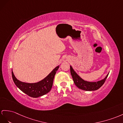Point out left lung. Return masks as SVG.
Returning <instances> with one entry per match:
<instances>
[{
	"instance_id": "1",
	"label": "left lung",
	"mask_w": 123,
	"mask_h": 123,
	"mask_svg": "<svg viewBox=\"0 0 123 123\" xmlns=\"http://www.w3.org/2000/svg\"><path fill=\"white\" fill-rule=\"evenodd\" d=\"M70 67V73L74 84L78 88L85 91H94L99 89L104 84L109 74V73L107 74L103 79L95 82H90L82 79L74 70L71 66Z\"/></svg>"
}]
</instances>
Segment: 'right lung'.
I'll return each mask as SVG.
<instances>
[{
    "mask_svg": "<svg viewBox=\"0 0 123 123\" xmlns=\"http://www.w3.org/2000/svg\"><path fill=\"white\" fill-rule=\"evenodd\" d=\"M59 66L56 67L43 80L36 83H26L20 81L15 77L12 70V77L15 85L20 90L32 98H38L47 93L52 89L53 80Z\"/></svg>",
    "mask_w": 123,
    "mask_h": 123,
    "instance_id": "obj_1",
    "label": "right lung"
}]
</instances>
